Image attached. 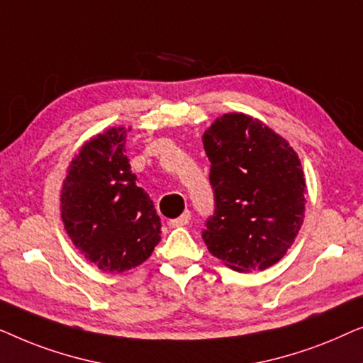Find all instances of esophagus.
I'll list each match as a JSON object with an SVG mask.
<instances>
[{"mask_svg":"<svg viewBox=\"0 0 363 363\" xmlns=\"http://www.w3.org/2000/svg\"><path fill=\"white\" fill-rule=\"evenodd\" d=\"M190 220H191V213L190 211H185L182 216H178V218H175V220L168 221V226H170V228L185 226V225H188V223H190Z\"/></svg>","mask_w":363,"mask_h":363,"instance_id":"1","label":"esophagus"}]
</instances>
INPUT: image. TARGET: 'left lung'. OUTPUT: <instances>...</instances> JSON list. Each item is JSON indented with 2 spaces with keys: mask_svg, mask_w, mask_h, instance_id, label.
Returning <instances> with one entry per match:
<instances>
[{
  "mask_svg": "<svg viewBox=\"0 0 363 363\" xmlns=\"http://www.w3.org/2000/svg\"><path fill=\"white\" fill-rule=\"evenodd\" d=\"M203 145L215 195L203 241L231 269H267L286 255L304 221L299 157L261 121L238 112L216 118Z\"/></svg>",
  "mask_w": 363,
  "mask_h": 363,
  "instance_id": "left-lung-1",
  "label": "left lung"
}]
</instances>
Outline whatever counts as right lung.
<instances>
[{"instance_id": "1", "label": "right lung", "mask_w": 363, "mask_h": 363, "mask_svg": "<svg viewBox=\"0 0 363 363\" xmlns=\"http://www.w3.org/2000/svg\"><path fill=\"white\" fill-rule=\"evenodd\" d=\"M127 128L112 127L72 158L61 191V216L74 246L106 272L132 269L150 257L162 223L137 186L125 155Z\"/></svg>"}]
</instances>
